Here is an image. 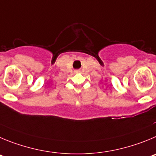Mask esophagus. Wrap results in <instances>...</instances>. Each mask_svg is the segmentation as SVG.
<instances>
[{"label": "esophagus", "instance_id": "esophagus-1", "mask_svg": "<svg viewBox=\"0 0 156 156\" xmlns=\"http://www.w3.org/2000/svg\"><path fill=\"white\" fill-rule=\"evenodd\" d=\"M79 72H80L79 70H76V71H75V73H79Z\"/></svg>", "mask_w": 156, "mask_h": 156}]
</instances>
